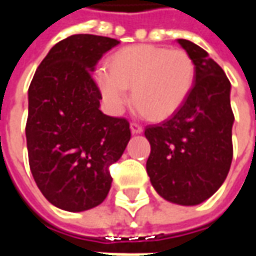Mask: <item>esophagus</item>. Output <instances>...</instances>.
<instances>
[{
  "label": "esophagus",
  "mask_w": 256,
  "mask_h": 256,
  "mask_svg": "<svg viewBox=\"0 0 256 256\" xmlns=\"http://www.w3.org/2000/svg\"><path fill=\"white\" fill-rule=\"evenodd\" d=\"M130 128H132V133L133 134H140L144 132V128H142V126H141V124L137 122L130 123Z\"/></svg>",
  "instance_id": "esophagus-1"
}]
</instances>
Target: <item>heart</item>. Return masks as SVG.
Wrapping results in <instances>:
<instances>
[{
  "instance_id": "obj_1",
  "label": "heart",
  "mask_w": 256,
  "mask_h": 256,
  "mask_svg": "<svg viewBox=\"0 0 256 256\" xmlns=\"http://www.w3.org/2000/svg\"><path fill=\"white\" fill-rule=\"evenodd\" d=\"M96 82L110 110L128 102V89L146 115L162 119L182 106L194 84V63L181 49L154 45L124 48L112 58L110 70L98 68Z\"/></svg>"
}]
</instances>
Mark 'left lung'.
Here are the masks:
<instances>
[{
	"label": "left lung",
	"mask_w": 256,
	"mask_h": 256,
	"mask_svg": "<svg viewBox=\"0 0 256 256\" xmlns=\"http://www.w3.org/2000/svg\"><path fill=\"white\" fill-rule=\"evenodd\" d=\"M178 44L194 63V84L172 116L145 128L150 144L146 172L167 202L196 206L211 198L229 172L234 115L224 70L196 44Z\"/></svg>",
	"instance_id": "obj_1"
}]
</instances>
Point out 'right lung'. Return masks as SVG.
<instances>
[{
    "label": "right lung",
    "instance_id": "right-lung-1",
    "mask_svg": "<svg viewBox=\"0 0 256 256\" xmlns=\"http://www.w3.org/2000/svg\"><path fill=\"white\" fill-rule=\"evenodd\" d=\"M114 38L75 34L58 42L36 68L28 88L26 138L36 186L58 208L79 212L104 202L110 166L130 140L124 118L100 111L92 72Z\"/></svg>",
    "mask_w": 256,
    "mask_h": 256
}]
</instances>
